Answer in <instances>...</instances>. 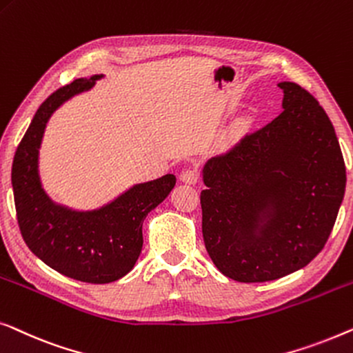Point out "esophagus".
Here are the masks:
<instances>
[{"mask_svg":"<svg viewBox=\"0 0 353 353\" xmlns=\"http://www.w3.org/2000/svg\"><path fill=\"white\" fill-rule=\"evenodd\" d=\"M181 181L188 183V185H195V183L200 181V174H198L196 170H192V168H188V170H183L181 172Z\"/></svg>","mask_w":353,"mask_h":353,"instance_id":"1","label":"esophagus"}]
</instances>
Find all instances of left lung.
Here are the masks:
<instances>
[{"label":"left lung","instance_id":"8db88e82","mask_svg":"<svg viewBox=\"0 0 353 353\" xmlns=\"http://www.w3.org/2000/svg\"><path fill=\"white\" fill-rule=\"evenodd\" d=\"M278 86L285 110L203 170L206 251L241 283L276 280L309 264L326 245L345 192V163L323 107L299 84Z\"/></svg>","mask_w":353,"mask_h":353}]
</instances>
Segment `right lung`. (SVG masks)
Returning a JSON list of instances; mask_svg holds the SVG:
<instances>
[{
    "label": "right lung",
    "instance_id": "obj_1",
    "mask_svg": "<svg viewBox=\"0 0 353 353\" xmlns=\"http://www.w3.org/2000/svg\"><path fill=\"white\" fill-rule=\"evenodd\" d=\"M101 75L59 88L34 113L12 161L17 224L30 251L44 264L73 280L110 283L136 264L142 251V222L176 185L166 174L141 183L112 205L94 212H72L44 195L38 179V148L51 113L73 94L86 91Z\"/></svg>",
    "mask_w": 353,
    "mask_h": 353
}]
</instances>
